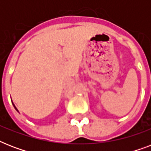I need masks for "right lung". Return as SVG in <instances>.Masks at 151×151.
Segmentation results:
<instances>
[{"label": "right lung", "mask_w": 151, "mask_h": 151, "mask_svg": "<svg viewBox=\"0 0 151 151\" xmlns=\"http://www.w3.org/2000/svg\"><path fill=\"white\" fill-rule=\"evenodd\" d=\"M12 104H13V106H14V107H15V110H17L18 112H19V110H18V109H17V108H16V106H15V104H14V103H12Z\"/></svg>", "instance_id": "1"}]
</instances>
